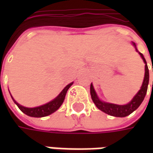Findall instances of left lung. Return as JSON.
<instances>
[{
	"mask_svg": "<svg viewBox=\"0 0 153 153\" xmlns=\"http://www.w3.org/2000/svg\"><path fill=\"white\" fill-rule=\"evenodd\" d=\"M133 44L135 47L136 51H138L135 43L133 42ZM138 53L141 56L142 59L143 60V62L145 63L144 79H143V84H142L140 90L138 91L137 94L134 97V98L128 104H126V105H116V104L105 102L101 101L99 99V97L97 95L93 84L91 83V85H90V93H91L92 100L93 101L94 104L96 105L97 107L99 110H101L102 111L105 112L106 114H108L110 115L115 116V117H125L127 115H130L132 112H134L135 110L138 109V106L141 105V103L143 102V101L145 96H146L147 90H148V83H149V71H148V65H147V61L145 60L144 56L140 52H138Z\"/></svg>",
	"mask_w": 153,
	"mask_h": 153,
	"instance_id": "8db88e82",
	"label": "left lung"
}]
</instances>
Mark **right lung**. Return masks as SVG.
Listing matches in <instances>:
<instances>
[{"instance_id": "right-lung-1", "label": "right lung", "mask_w": 153, "mask_h": 153, "mask_svg": "<svg viewBox=\"0 0 153 153\" xmlns=\"http://www.w3.org/2000/svg\"><path fill=\"white\" fill-rule=\"evenodd\" d=\"M73 84V82L70 83V84H68L65 88H64L60 93L58 96L53 99L52 101H51L50 102H47V104H44L42 106H37V107H33V108H29V107H25L21 105H19L16 101H15L13 97L12 99L14 101V102L18 106L19 110L21 111L22 112H24L28 116H31V117H44V116H47V115L52 114L55 112L56 111L60 108V106L62 105L65 95L68 89L70 88V86Z\"/></svg>"}]
</instances>
